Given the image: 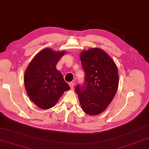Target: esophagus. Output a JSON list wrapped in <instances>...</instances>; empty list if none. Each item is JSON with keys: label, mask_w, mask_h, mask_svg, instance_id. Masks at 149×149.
Returning <instances> with one entry per match:
<instances>
[{"label": "esophagus", "mask_w": 149, "mask_h": 149, "mask_svg": "<svg viewBox=\"0 0 149 149\" xmlns=\"http://www.w3.org/2000/svg\"><path fill=\"white\" fill-rule=\"evenodd\" d=\"M69 84V86H70V88H71V89H73L74 84L73 82H70Z\"/></svg>", "instance_id": "esophagus-1"}]
</instances>
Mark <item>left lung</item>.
<instances>
[{
	"mask_svg": "<svg viewBox=\"0 0 149 149\" xmlns=\"http://www.w3.org/2000/svg\"><path fill=\"white\" fill-rule=\"evenodd\" d=\"M85 72L84 82L76 86L80 105L86 113H102L113 100L119 85L118 69L112 59L98 48L80 54Z\"/></svg>",
	"mask_w": 149,
	"mask_h": 149,
	"instance_id": "8db88e82",
	"label": "left lung"
}]
</instances>
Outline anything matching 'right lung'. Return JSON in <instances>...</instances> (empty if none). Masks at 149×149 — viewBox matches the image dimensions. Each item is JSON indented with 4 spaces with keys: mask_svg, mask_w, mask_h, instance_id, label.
<instances>
[{
    "mask_svg": "<svg viewBox=\"0 0 149 149\" xmlns=\"http://www.w3.org/2000/svg\"><path fill=\"white\" fill-rule=\"evenodd\" d=\"M65 52H55L50 49L42 50L33 58L24 74V82L31 100L41 109L54 106L69 86L56 68Z\"/></svg>",
    "mask_w": 149,
    "mask_h": 149,
    "instance_id": "1",
    "label": "right lung"
}]
</instances>
